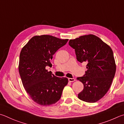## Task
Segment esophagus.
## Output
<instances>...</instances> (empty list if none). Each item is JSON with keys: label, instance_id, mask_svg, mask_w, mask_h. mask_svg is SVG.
<instances>
[{"label": "esophagus", "instance_id": "esophagus-1", "mask_svg": "<svg viewBox=\"0 0 124 124\" xmlns=\"http://www.w3.org/2000/svg\"><path fill=\"white\" fill-rule=\"evenodd\" d=\"M68 81L70 82H74L75 81V79L74 78H68Z\"/></svg>", "mask_w": 124, "mask_h": 124}]
</instances>
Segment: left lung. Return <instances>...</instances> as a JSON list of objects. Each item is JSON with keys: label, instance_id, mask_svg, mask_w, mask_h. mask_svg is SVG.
Instances as JSON below:
<instances>
[{"label": "left lung", "instance_id": "obj_1", "mask_svg": "<svg viewBox=\"0 0 124 124\" xmlns=\"http://www.w3.org/2000/svg\"><path fill=\"white\" fill-rule=\"evenodd\" d=\"M69 45L75 49L78 61L87 63L85 75L77 78L84 86L78 98L87 102H97L107 93L115 75L113 51L100 38L92 34L70 39Z\"/></svg>", "mask_w": 124, "mask_h": 124}]
</instances>
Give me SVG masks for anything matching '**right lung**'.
<instances>
[{
    "instance_id": "right-lung-1",
    "label": "right lung",
    "mask_w": 124,
    "mask_h": 124,
    "mask_svg": "<svg viewBox=\"0 0 124 124\" xmlns=\"http://www.w3.org/2000/svg\"><path fill=\"white\" fill-rule=\"evenodd\" d=\"M68 40L50 35L35 36L22 49L19 73L27 93L37 104L49 106L57 102L68 84V78L56 77L46 69L52 66L53 55Z\"/></svg>"
}]
</instances>
